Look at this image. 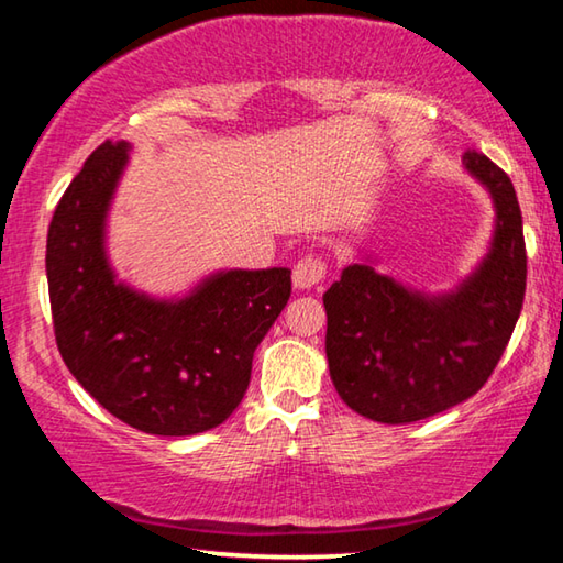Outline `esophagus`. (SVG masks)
<instances>
[{
  "label": "esophagus",
  "mask_w": 563,
  "mask_h": 563,
  "mask_svg": "<svg viewBox=\"0 0 563 563\" xmlns=\"http://www.w3.org/2000/svg\"><path fill=\"white\" fill-rule=\"evenodd\" d=\"M325 275H328V263L322 255H316V253L302 255L292 268V285L298 290H310L325 280Z\"/></svg>",
  "instance_id": "esophagus-1"
}]
</instances>
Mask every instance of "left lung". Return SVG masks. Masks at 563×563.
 <instances>
[{
	"label": "left lung",
	"mask_w": 563,
	"mask_h": 563,
	"mask_svg": "<svg viewBox=\"0 0 563 563\" xmlns=\"http://www.w3.org/2000/svg\"><path fill=\"white\" fill-rule=\"evenodd\" d=\"M462 161L497 211L489 253L470 278L427 295L352 263L322 295L332 385L375 422H417L479 393L519 320L527 247L517 190L484 154L466 151Z\"/></svg>",
	"instance_id": "8db88e82"
}]
</instances>
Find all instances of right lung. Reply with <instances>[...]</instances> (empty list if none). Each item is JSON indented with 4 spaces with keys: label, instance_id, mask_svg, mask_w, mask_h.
<instances>
[{
    "label": "right lung",
    "instance_id": "1",
    "mask_svg": "<svg viewBox=\"0 0 563 563\" xmlns=\"http://www.w3.org/2000/svg\"><path fill=\"white\" fill-rule=\"evenodd\" d=\"M129 148L103 141L54 211L46 280L56 347L76 383L133 430L198 434L241 405L253 352L288 305L290 271H221L180 300L117 280L103 238Z\"/></svg>",
    "mask_w": 563,
    "mask_h": 563
}]
</instances>
